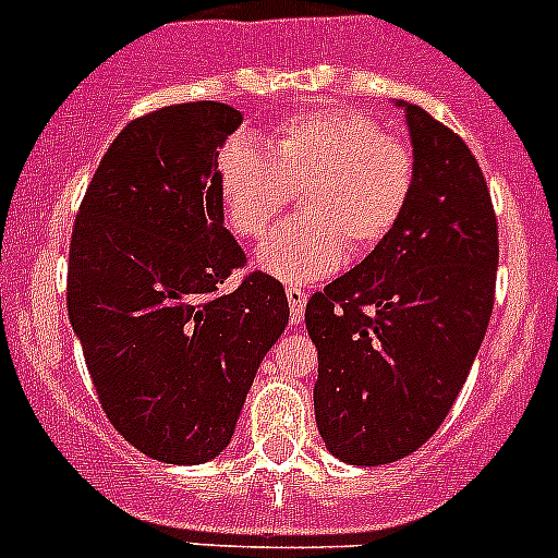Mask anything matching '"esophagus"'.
<instances>
[{
    "label": "esophagus",
    "instance_id": "34e87169",
    "mask_svg": "<svg viewBox=\"0 0 558 558\" xmlns=\"http://www.w3.org/2000/svg\"><path fill=\"white\" fill-rule=\"evenodd\" d=\"M286 296H289V307H291V324H302L305 318V305H307V294L296 286H289L286 289Z\"/></svg>",
    "mask_w": 558,
    "mask_h": 558
}]
</instances>
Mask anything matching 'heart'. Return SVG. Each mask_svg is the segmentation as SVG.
Instances as JSON below:
<instances>
[{"instance_id":"heart-1","label":"heart","mask_w":558,"mask_h":558,"mask_svg":"<svg viewBox=\"0 0 558 558\" xmlns=\"http://www.w3.org/2000/svg\"><path fill=\"white\" fill-rule=\"evenodd\" d=\"M415 178L413 148L356 110L296 112L269 132L267 148L238 137L218 159L223 213L240 238H258L300 191L302 216L253 253L283 283H313L342 267L348 247L384 243L408 213Z\"/></svg>"}]
</instances>
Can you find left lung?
<instances>
[{"label": "left lung", "mask_w": 558, "mask_h": 558, "mask_svg": "<svg viewBox=\"0 0 558 558\" xmlns=\"http://www.w3.org/2000/svg\"><path fill=\"white\" fill-rule=\"evenodd\" d=\"M413 143V199L351 272L311 296L315 424L331 456L378 466L418 451L453 408L486 337L497 216L464 140L399 99Z\"/></svg>", "instance_id": "1"}]
</instances>
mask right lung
<instances>
[{"label":"right lung","mask_w":558,"mask_h":558,"mask_svg":"<svg viewBox=\"0 0 558 558\" xmlns=\"http://www.w3.org/2000/svg\"><path fill=\"white\" fill-rule=\"evenodd\" d=\"M243 112L185 102L126 123L77 210L66 313L107 418L137 451L202 464L229 446L258 364L289 324L278 280L223 227L218 150Z\"/></svg>","instance_id":"add662e5"}]
</instances>
